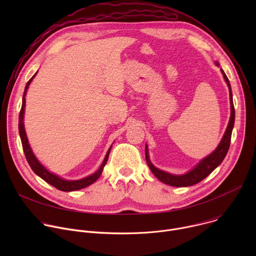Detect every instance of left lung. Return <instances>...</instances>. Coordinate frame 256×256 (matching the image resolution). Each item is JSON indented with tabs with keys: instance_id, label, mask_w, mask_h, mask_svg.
Instances as JSON below:
<instances>
[{
	"instance_id": "1",
	"label": "left lung",
	"mask_w": 256,
	"mask_h": 256,
	"mask_svg": "<svg viewBox=\"0 0 256 256\" xmlns=\"http://www.w3.org/2000/svg\"><path fill=\"white\" fill-rule=\"evenodd\" d=\"M216 66H218V62H216ZM221 72L223 74V77L228 85L229 91H230V103H231V116L230 120L228 124V126L226 128V132L223 136L222 140L218 144L216 149L208 157L202 159L192 170L190 172L184 174V175H173L168 172L162 171L158 168H156L150 161L149 155H148V147L146 144V161H147L149 168L153 172V174L162 182H164L165 184L171 186H176V188H186V186H194L202 180H204L208 175H210L218 165H220L224 158L226 157L229 147H230V142H231V136H232V130L235 122V108L233 104V96H232V91H231V85L229 82L228 77L226 76L225 72L221 68Z\"/></svg>"
}]
</instances>
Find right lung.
I'll return each mask as SVG.
<instances>
[{
    "label": "right lung",
    "instance_id": "obj_1",
    "mask_svg": "<svg viewBox=\"0 0 256 256\" xmlns=\"http://www.w3.org/2000/svg\"><path fill=\"white\" fill-rule=\"evenodd\" d=\"M36 74H38V72H35L33 77L27 82V84L25 86V90H24V94H23V98H22V107H21V110H20V114H19V134H20V138H21L22 147H23V151H24L26 160H27L29 166L31 167V169L33 170V172L36 175H38L40 178H42L44 181H46L48 184L54 186L58 190L74 192V190H82L84 188H87V186H91L92 184H94V182L100 177V175L102 173V170H103V168H104V166L107 162V159H108L109 153H110L112 146L108 149V151L106 153V156H105L101 166L99 167V169L95 173H93L92 175L87 176V177H85L83 179H80V180H66V179H62V178L58 177V175L50 172L44 165H42V163L38 160V158L34 156L32 150L30 148V144H28V138H27V136H26V132H25V128H24V122H23L24 110H25V102H26L25 101V95H26L27 89H28L31 81L33 80V78L35 77Z\"/></svg>",
    "mask_w": 256,
    "mask_h": 256
}]
</instances>
